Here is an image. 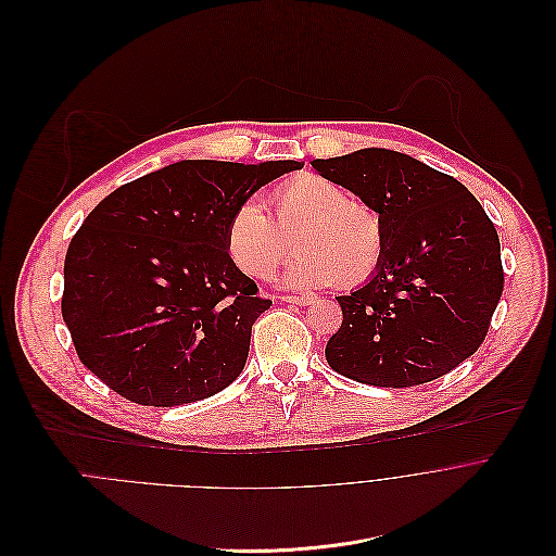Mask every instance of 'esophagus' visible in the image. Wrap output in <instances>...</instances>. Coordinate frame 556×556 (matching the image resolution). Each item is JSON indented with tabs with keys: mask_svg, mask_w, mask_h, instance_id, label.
I'll return each mask as SVG.
<instances>
[{
	"mask_svg": "<svg viewBox=\"0 0 556 556\" xmlns=\"http://www.w3.org/2000/svg\"><path fill=\"white\" fill-rule=\"evenodd\" d=\"M280 300L287 302V304H298V306H306V304L313 302L311 295H282Z\"/></svg>",
	"mask_w": 556,
	"mask_h": 556,
	"instance_id": "34e87169",
	"label": "esophagus"
}]
</instances>
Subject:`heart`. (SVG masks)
I'll use <instances>...</instances> for the list:
<instances>
[{
	"instance_id": "heart-1",
	"label": "heart",
	"mask_w": 556,
	"mask_h": 556,
	"mask_svg": "<svg viewBox=\"0 0 556 556\" xmlns=\"http://www.w3.org/2000/svg\"><path fill=\"white\" fill-rule=\"evenodd\" d=\"M274 218L254 199L235 207L226 226V250L248 276L267 278L291 252L282 282L317 289L364 282L381 265L388 235L381 214L340 184L302 173L271 192Z\"/></svg>"
}]
</instances>
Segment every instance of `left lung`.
<instances>
[{
	"label": "left lung",
	"mask_w": 556,
	"mask_h": 556,
	"mask_svg": "<svg viewBox=\"0 0 556 556\" xmlns=\"http://www.w3.org/2000/svg\"><path fill=\"white\" fill-rule=\"evenodd\" d=\"M311 166L372 205L388 235L370 280L338 295L344 319L326 344L328 366L359 383L412 388L471 357L504 289L500 237L480 201L458 179L388 149Z\"/></svg>",
	"instance_id": "left-lung-1"
}]
</instances>
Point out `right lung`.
<instances>
[{
    "mask_svg": "<svg viewBox=\"0 0 556 556\" xmlns=\"http://www.w3.org/2000/svg\"><path fill=\"white\" fill-rule=\"evenodd\" d=\"M302 166L181 160L104 197L63 267L61 311L80 362L140 405L173 407L228 388L271 306L228 256V218Z\"/></svg>",
    "mask_w": 556,
    "mask_h": 556,
    "instance_id": "right-lung-1",
    "label": "right lung"
}]
</instances>
